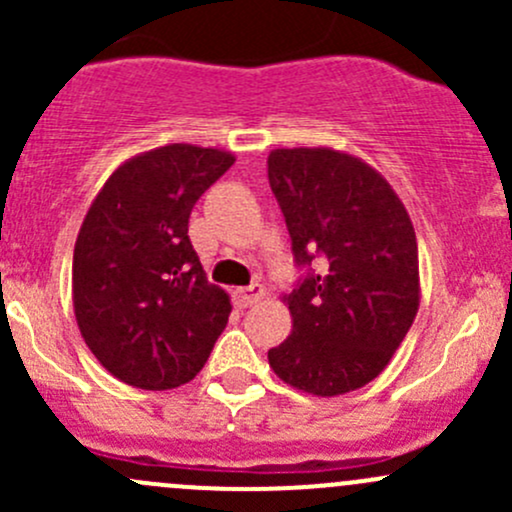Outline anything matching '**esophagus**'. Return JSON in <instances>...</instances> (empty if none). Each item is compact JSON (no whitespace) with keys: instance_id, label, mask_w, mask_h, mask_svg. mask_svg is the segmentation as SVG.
<instances>
[{"instance_id":"34e87169","label":"esophagus","mask_w":512,"mask_h":512,"mask_svg":"<svg viewBox=\"0 0 512 512\" xmlns=\"http://www.w3.org/2000/svg\"><path fill=\"white\" fill-rule=\"evenodd\" d=\"M267 289L262 285H250V287H237L235 292H232V297H235V304L240 309L250 307V304H257L260 299H265Z\"/></svg>"}]
</instances>
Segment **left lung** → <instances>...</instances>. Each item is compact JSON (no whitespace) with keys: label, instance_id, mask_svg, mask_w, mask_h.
I'll list each match as a JSON object with an SVG mask.
<instances>
[{"label":"left lung","instance_id":"1","mask_svg":"<svg viewBox=\"0 0 512 512\" xmlns=\"http://www.w3.org/2000/svg\"><path fill=\"white\" fill-rule=\"evenodd\" d=\"M267 178L294 260H322L319 275L282 297L292 334L267 359L304 394H349L386 369L414 324L421 302L414 223L389 180L347 151L275 148Z\"/></svg>","mask_w":512,"mask_h":512}]
</instances>
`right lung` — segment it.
I'll return each instance as SVG.
<instances>
[{"mask_svg": "<svg viewBox=\"0 0 512 512\" xmlns=\"http://www.w3.org/2000/svg\"><path fill=\"white\" fill-rule=\"evenodd\" d=\"M235 163L223 148L168 143L123 160L86 213L71 297L86 347L118 381L168 391L195 379L230 317L188 237L200 195Z\"/></svg>", "mask_w": 512, "mask_h": 512, "instance_id": "right-lung-1", "label": "right lung"}]
</instances>
